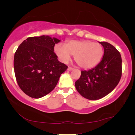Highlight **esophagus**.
Listing matches in <instances>:
<instances>
[{"label": "esophagus", "instance_id": "esophagus-1", "mask_svg": "<svg viewBox=\"0 0 135 135\" xmlns=\"http://www.w3.org/2000/svg\"><path fill=\"white\" fill-rule=\"evenodd\" d=\"M73 70H74V68H71V67H68V71H73Z\"/></svg>", "mask_w": 135, "mask_h": 135}]
</instances>
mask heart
<instances>
[{"instance_id":"heart-1","label":"heart","mask_w":135,"mask_h":135,"mask_svg":"<svg viewBox=\"0 0 135 135\" xmlns=\"http://www.w3.org/2000/svg\"><path fill=\"white\" fill-rule=\"evenodd\" d=\"M54 51L59 60L63 63H68L71 55H74V60L79 66L84 69L95 67L104 54L102 45L90 40H71L65 45L58 44L55 46Z\"/></svg>"}]
</instances>
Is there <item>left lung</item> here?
<instances>
[{
	"label": "left lung",
	"mask_w": 135,
	"mask_h": 135,
	"mask_svg": "<svg viewBox=\"0 0 135 135\" xmlns=\"http://www.w3.org/2000/svg\"><path fill=\"white\" fill-rule=\"evenodd\" d=\"M104 48L101 62L88 71H82L75 83L76 90L90 100L102 98L116 87L122 76L120 53L111 44L99 42Z\"/></svg>",
	"instance_id": "1"
}]
</instances>
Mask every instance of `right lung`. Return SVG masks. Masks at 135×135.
I'll return each mask as SVG.
<instances>
[{"label":"right lung","mask_w":135,"mask_h":135,"mask_svg":"<svg viewBox=\"0 0 135 135\" xmlns=\"http://www.w3.org/2000/svg\"><path fill=\"white\" fill-rule=\"evenodd\" d=\"M61 41L49 36L31 37L25 40L15 53L16 81L24 93L40 98L54 89L68 66L59 61L54 47Z\"/></svg>","instance_id":"right-lung-1"}]
</instances>
